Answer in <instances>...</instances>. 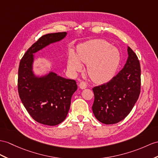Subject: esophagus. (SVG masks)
<instances>
[{
    "label": "esophagus",
    "mask_w": 158,
    "mask_h": 158,
    "mask_svg": "<svg viewBox=\"0 0 158 158\" xmlns=\"http://www.w3.org/2000/svg\"><path fill=\"white\" fill-rule=\"evenodd\" d=\"M79 86H80V88H81V89H85V88L87 87V84L85 82L82 81V82H80Z\"/></svg>",
    "instance_id": "34e87169"
}]
</instances>
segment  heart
Returning <instances> with one entry per match:
<instances>
[{
  "mask_svg": "<svg viewBox=\"0 0 158 158\" xmlns=\"http://www.w3.org/2000/svg\"><path fill=\"white\" fill-rule=\"evenodd\" d=\"M121 61L120 53L109 42L94 40L80 45L76 53L70 50L67 67L72 74L82 70V63L87 64V73L94 82L109 81L116 73Z\"/></svg>",
  "mask_w": 158,
  "mask_h": 158,
  "instance_id": "1",
  "label": "heart"
}]
</instances>
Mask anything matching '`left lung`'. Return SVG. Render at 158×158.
Here are the masks:
<instances>
[{"instance_id": "1", "label": "left lung", "mask_w": 158, "mask_h": 158, "mask_svg": "<svg viewBox=\"0 0 158 158\" xmlns=\"http://www.w3.org/2000/svg\"><path fill=\"white\" fill-rule=\"evenodd\" d=\"M124 68L109 82L92 88L94 101L92 111L102 123L115 124L127 116L140 94L141 68L138 57L127 47Z\"/></svg>"}]
</instances>
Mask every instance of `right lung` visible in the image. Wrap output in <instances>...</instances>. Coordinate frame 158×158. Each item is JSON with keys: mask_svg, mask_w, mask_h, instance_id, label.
<instances>
[{"mask_svg": "<svg viewBox=\"0 0 158 158\" xmlns=\"http://www.w3.org/2000/svg\"><path fill=\"white\" fill-rule=\"evenodd\" d=\"M66 35V32L43 35L29 48L19 64V97L31 117L41 124L54 126L64 121L78 87L74 80L63 78L52 71L41 76L36 74L33 71L34 53Z\"/></svg>", "mask_w": 158, "mask_h": 158, "instance_id": "add662e5", "label": "right lung"}]
</instances>
